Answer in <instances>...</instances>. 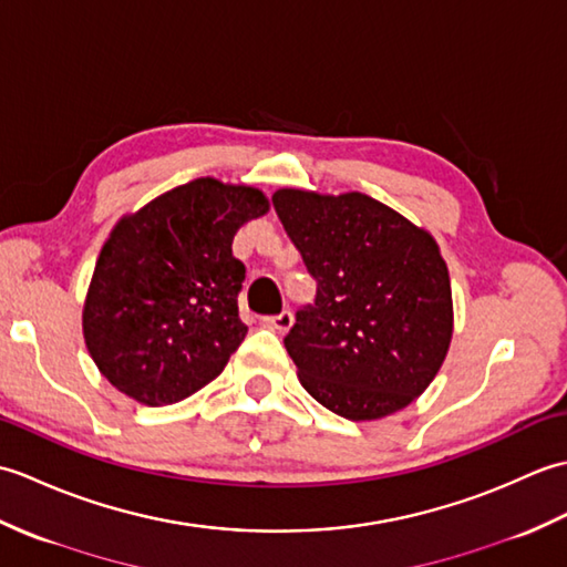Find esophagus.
<instances>
[{
  "mask_svg": "<svg viewBox=\"0 0 567 567\" xmlns=\"http://www.w3.org/2000/svg\"><path fill=\"white\" fill-rule=\"evenodd\" d=\"M292 311H280V315H275V317H268L265 319V323H268L270 329H275V331H280V333H285L287 329L292 327Z\"/></svg>",
  "mask_w": 567,
  "mask_h": 567,
  "instance_id": "obj_1",
  "label": "esophagus"
}]
</instances>
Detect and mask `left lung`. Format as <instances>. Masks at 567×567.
Instances as JSON below:
<instances>
[{"instance_id":"1","label":"left lung","mask_w":567,"mask_h":567,"mask_svg":"<svg viewBox=\"0 0 567 567\" xmlns=\"http://www.w3.org/2000/svg\"><path fill=\"white\" fill-rule=\"evenodd\" d=\"M272 207L317 280L285 348L319 404L351 421L412 404L449 353L453 302L436 240L360 192L277 189Z\"/></svg>"}]
</instances>
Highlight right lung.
<instances>
[{
    "label": "right lung",
    "instance_id": "add662e5",
    "mask_svg": "<svg viewBox=\"0 0 567 567\" xmlns=\"http://www.w3.org/2000/svg\"><path fill=\"white\" fill-rule=\"evenodd\" d=\"M268 212L260 189L199 177L124 216L106 240L82 311L84 343L118 392L175 404L209 384L246 339L240 226Z\"/></svg>",
    "mask_w": 567,
    "mask_h": 567
}]
</instances>
